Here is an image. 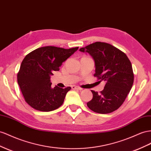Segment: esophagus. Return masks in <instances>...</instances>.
Returning a JSON list of instances; mask_svg holds the SVG:
<instances>
[{"label": "esophagus", "instance_id": "34e87169", "mask_svg": "<svg viewBox=\"0 0 151 151\" xmlns=\"http://www.w3.org/2000/svg\"><path fill=\"white\" fill-rule=\"evenodd\" d=\"M72 88L73 89H79V90H82V89H83L82 88H79L78 86H74V85L72 86Z\"/></svg>", "mask_w": 151, "mask_h": 151}]
</instances>
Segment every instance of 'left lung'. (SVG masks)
I'll use <instances>...</instances> for the list:
<instances>
[{"instance_id": "left-lung-1", "label": "left lung", "mask_w": 151, "mask_h": 151, "mask_svg": "<svg viewBox=\"0 0 151 151\" xmlns=\"http://www.w3.org/2000/svg\"><path fill=\"white\" fill-rule=\"evenodd\" d=\"M79 51L88 52L94 60V76L105 82L100 93L91 90L93 99L87 103L91 111L109 114L121 107L132 88L134 76L132 63L125 53L111 44L96 42Z\"/></svg>"}]
</instances>
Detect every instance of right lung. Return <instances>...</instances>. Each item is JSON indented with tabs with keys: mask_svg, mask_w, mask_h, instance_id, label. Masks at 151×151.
Wrapping results in <instances>:
<instances>
[{
	"mask_svg": "<svg viewBox=\"0 0 151 151\" xmlns=\"http://www.w3.org/2000/svg\"><path fill=\"white\" fill-rule=\"evenodd\" d=\"M79 47L64 49L46 46L37 49L23 59L18 74V83L27 103L42 112L59 108L70 87H51V76Z\"/></svg>",
	"mask_w": 151,
	"mask_h": 151,
	"instance_id": "add662e5",
	"label": "right lung"
}]
</instances>
